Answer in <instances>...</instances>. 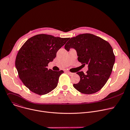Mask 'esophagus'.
Segmentation results:
<instances>
[{
  "instance_id": "1",
  "label": "esophagus",
  "mask_w": 130,
  "mask_h": 130,
  "mask_svg": "<svg viewBox=\"0 0 130 130\" xmlns=\"http://www.w3.org/2000/svg\"><path fill=\"white\" fill-rule=\"evenodd\" d=\"M66 72L68 74L69 76H72L73 75V73H72V72H69V71H66Z\"/></svg>"
}]
</instances>
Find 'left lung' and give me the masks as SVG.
Masks as SVG:
<instances>
[{
  "mask_svg": "<svg viewBox=\"0 0 130 130\" xmlns=\"http://www.w3.org/2000/svg\"><path fill=\"white\" fill-rule=\"evenodd\" d=\"M76 50L79 62L88 65L86 74L79 71L80 81L73 86L85 94L95 93L100 90L109 79L115 61L112 47L100 37L90 33L79 34L71 38L65 45L69 51Z\"/></svg>",
  "mask_w": 130,
  "mask_h": 130,
  "instance_id": "left-lung-1",
  "label": "left lung"
}]
</instances>
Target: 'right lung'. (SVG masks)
<instances>
[{
	"label": "right lung",
	"instance_id": "right-lung-1",
	"mask_svg": "<svg viewBox=\"0 0 130 130\" xmlns=\"http://www.w3.org/2000/svg\"><path fill=\"white\" fill-rule=\"evenodd\" d=\"M69 39L38 34L28 39L20 49L15 66L20 79L31 91L45 95L57 86L59 77L64 71L48 69L47 66Z\"/></svg>",
	"mask_w": 130,
	"mask_h": 130
}]
</instances>
